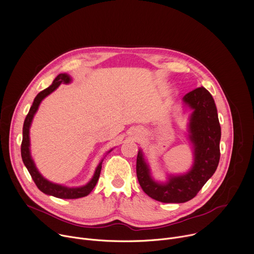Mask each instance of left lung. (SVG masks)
<instances>
[{
  "label": "left lung",
  "instance_id": "1",
  "mask_svg": "<svg viewBox=\"0 0 254 254\" xmlns=\"http://www.w3.org/2000/svg\"><path fill=\"white\" fill-rule=\"evenodd\" d=\"M192 109L188 125L189 140L193 149L190 170L168 175L166 182L153 179L142 150L136 157V177L142 190L153 199L166 203L186 202L193 198L215 173L220 161L221 127L217 107L211 93L203 87L192 90L182 98Z\"/></svg>",
  "mask_w": 254,
  "mask_h": 254
}]
</instances>
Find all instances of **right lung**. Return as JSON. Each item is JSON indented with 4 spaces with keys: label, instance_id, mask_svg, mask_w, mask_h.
I'll return each mask as SVG.
<instances>
[{
    "label": "right lung",
    "instance_id": "add662e5",
    "mask_svg": "<svg viewBox=\"0 0 254 254\" xmlns=\"http://www.w3.org/2000/svg\"><path fill=\"white\" fill-rule=\"evenodd\" d=\"M72 82V78L68 76L67 74H60L57 76V78L54 80L53 84L48 87L47 89H44L43 91L39 92V93L36 95V97L34 98V101L29 109V112L27 114V117L24 121V125H23V139H22V144H21V157L23 160V163L26 166L28 172L30 173L33 181L35 182L36 187L38 188V190L40 191H42L45 194L49 195H53L59 198H67V199H73V198H80L83 196L88 195L93 189L95 188L96 183L99 179L100 176V172H101V168H102V162L103 159L100 161L98 166L96 167V170L94 172L93 177L91 178V180L85 184L83 187H79V188H67V187H64L62 184H58V183H54L50 180H48L47 178H44L40 172L38 171V169L35 166L34 161L31 157V153H30V137H29V129H30V126L32 123V120L34 118V115L36 113V111L38 110V107L41 103V101L49 96L51 93L62 84H68ZM112 150H109L106 154L110 153Z\"/></svg>",
    "mask_w": 254,
    "mask_h": 254
}]
</instances>
